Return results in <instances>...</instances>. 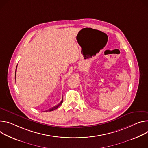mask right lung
Wrapping results in <instances>:
<instances>
[{"instance_id":"right-lung-1","label":"right lung","mask_w":148,"mask_h":148,"mask_svg":"<svg viewBox=\"0 0 148 148\" xmlns=\"http://www.w3.org/2000/svg\"><path fill=\"white\" fill-rule=\"evenodd\" d=\"M16 67H17V66H16ZM16 71H15V76H16ZM62 102H63V99H62V100L61 101V102H60L58 104H57V106H54V107H52L51 109H49V110H47L46 112H51V111H53V110H54L57 109L58 107H60V106L62 104Z\"/></svg>"}]
</instances>
